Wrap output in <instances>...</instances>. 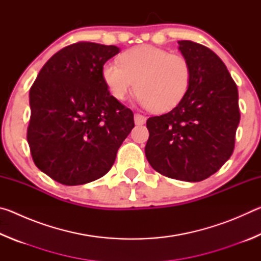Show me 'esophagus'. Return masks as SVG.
<instances>
[{
  "label": "esophagus",
  "instance_id": "1",
  "mask_svg": "<svg viewBox=\"0 0 261 261\" xmlns=\"http://www.w3.org/2000/svg\"><path fill=\"white\" fill-rule=\"evenodd\" d=\"M145 121H146V117L143 116V115H140V114H135V123H136L137 125L144 124Z\"/></svg>",
  "mask_w": 261,
  "mask_h": 261
}]
</instances>
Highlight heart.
I'll return each mask as SVG.
<instances>
[{
    "label": "heart",
    "instance_id": "obj_1",
    "mask_svg": "<svg viewBox=\"0 0 261 261\" xmlns=\"http://www.w3.org/2000/svg\"><path fill=\"white\" fill-rule=\"evenodd\" d=\"M102 77L116 100L123 101L136 88L141 105L154 113H165L183 100L191 84L192 70L183 55L143 45L122 53L120 63H105Z\"/></svg>",
    "mask_w": 261,
    "mask_h": 261
}]
</instances>
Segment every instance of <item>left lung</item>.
<instances>
[{
  "mask_svg": "<svg viewBox=\"0 0 261 261\" xmlns=\"http://www.w3.org/2000/svg\"><path fill=\"white\" fill-rule=\"evenodd\" d=\"M192 70L183 100L160 116L149 117L145 154L158 173L200 182L231 156L241 120L236 83L222 60L200 43L178 41Z\"/></svg>",
  "mask_w": 261,
  "mask_h": 261,
  "instance_id": "obj_1",
  "label": "left lung"
}]
</instances>
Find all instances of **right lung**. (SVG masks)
<instances>
[{
    "label": "right lung",
    "mask_w": 261,
    "mask_h": 261,
    "mask_svg": "<svg viewBox=\"0 0 261 261\" xmlns=\"http://www.w3.org/2000/svg\"><path fill=\"white\" fill-rule=\"evenodd\" d=\"M118 51L72 43L47 61L31 87V155L56 182L81 185L102 177L134 129V113L110 95L102 77L103 64Z\"/></svg>",
    "instance_id": "obj_1"
}]
</instances>
